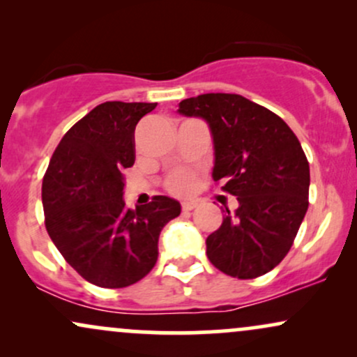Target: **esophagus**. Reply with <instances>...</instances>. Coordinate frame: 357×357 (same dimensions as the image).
I'll use <instances>...</instances> for the list:
<instances>
[{"label":"esophagus","mask_w":357,"mask_h":357,"mask_svg":"<svg viewBox=\"0 0 357 357\" xmlns=\"http://www.w3.org/2000/svg\"><path fill=\"white\" fill-rule=\"evenodd\" d=\"M198 206V203L196 202H184L183 203V211H191V210H195V208Z\"/></svg>","instance_id":"1"}]
</instances>
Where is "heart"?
Masks as SVG:
<instances>
[{"label":"heart","instance_id":"obj_1","mask_svg":"<svg viewBox=\"0 0 357 357\" xmlns=\"http://www.w3.org/2000/svg\"><path fill=\"white\" fill-rule=\"evenodd\" d=\"M195 188V178L186 171H176L167 178V190L174 195H188Z\"/></svg>","mask_w":357,"mask_h":357}]
</instances>
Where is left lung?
Listing matches in <instances>:
<instances>
[{
  "label": "left lung",
  "instance_id": "obj_1",
  "mask_svg": "<svg viewBox=\"0 0 357 357\" xmlns=\"http://www.w3.org/2000/svg\"><path fill=\"white\" fill-rule=\"evenodd\" d=\"M178 114L210 127L211 176L238 199L206 238L208 258L230 277L264 275L289 253L309 206L310 171L301 142L277 114L236 93L184 99Z\"/></svg>",
  "mask_w": 357,
  "mask_h": 357
}]
</instances>
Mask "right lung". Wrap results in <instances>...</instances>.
Instances as JSON below:
<instances>
[{
	"label": "right lung",
	"mask_w": 357,
	"mask_h": 357,
	"mask_svg": "<svg viewBox=\"0 0 357 357\" xmlns=\"http://www.w3.org/2000/svg\"><path fill=\"white\" fill-rule=\"evenodd\" d=\"M155 102H104L61 137L43 178L45 227L67 264L104 289L132 285L153 270L159 233L181 213L169 196L126 208L124 169L134 130Z\"/></svg>",
	"instance_id": "right-lung-1"
}]
</instances>
